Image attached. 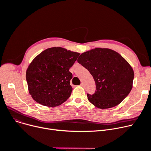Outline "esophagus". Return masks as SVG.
I'll return each instance as SVG.
<instances>
[{"mask_svg": "<svg viewBox=\"0 0 151 151\" xmlns=\"http://www.w3.org/2000/svg\"><path fill=\"white\" fill-rule=\"evenodd\" d=\"M81 86H84V84H83V83H81Z\"/></svg>", "mask_w": 151, "mask_h": 151, "instance_id": "obj_1", "label": "esophagus"}]
</instances>
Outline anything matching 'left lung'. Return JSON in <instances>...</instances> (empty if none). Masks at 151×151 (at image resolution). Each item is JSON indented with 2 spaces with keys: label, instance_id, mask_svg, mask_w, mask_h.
<instances>
[{
  "label": "left lung",
  "instance_id": "8db88e82",
  "mask_svg": "<svg viewBox=\"0 0 151 151\" xmlns=\"http://www.w3.org/2000/svg\"><path fill=\"white\" fill-rule=\"evenodd\" d=\"M78 63L89 70L96 83L94 94L88 99L101 109L119 104L130 92L134 72L130 65L119 53L108 48L97 47L79 56Z\"/></svg>",
  "mask_w": 151,
  "mask_h": 151
}]
</instances>
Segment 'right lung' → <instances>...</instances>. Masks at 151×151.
Masks as SVG:
<instances>
[{
	"label": "right lung",
	"mask_w": 151,
	"mask_h": 151,
	"mask_svg": "<svg viewBox=\"0 0 151 151\" xmlns=\"http://www.w3.org/2000/svg\"><path fill=\"white\" fill-rule=\"evenodd\" d=\"M79 53L61 47L44 50L32 60L26 70L28 90L34 101L46 107H57L70 97L73 75L69 70Z\"/></svg>",
	"instance_id": "obj_1"
}]
</instances>
